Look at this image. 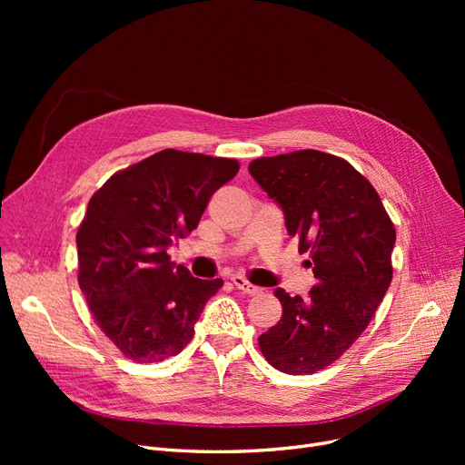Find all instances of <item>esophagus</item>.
<instances>
[{"instance_id":"34e87169","label":"esophagus","mask_w":465,"mask_h":465,"mask_svg":"<svg viewBox=\"0 0 465 465\" xmlns=\"http://www.w3.org/2000/svg\"><path fill=\"white\" fill-rule=\"evenodd\" d=\"M232 282H233V286H235L237 290H241L242 294H247V296H258V294H262V288H260V286H254L252 282H249L245 277H241V275H233V277H232Z\"/></svg>"}]
</instances>
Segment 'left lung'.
Here are the masks:
<instances>
[{
	"instance_id": "8db88e82",
	"label": "left lung",
	"mask_w": 465,
	"mask_h": 465,
	"mask_svg": "<svg viewBox=\"0 0 465 465\" xmlns=\"http://www.w3.org/2000/svg\"><path fill=\"white\" fill-rule=\"evenodd\" d=\"M249 171L284 213L316 279L307 300L275 290L282 316L258 337L260 351L282 373H314L373 319L392 281L396 230L371 183L337 156L307 149L258 158Z\"/></svg>"
}]
</instances>
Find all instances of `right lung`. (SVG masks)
Instances as JSON below:
<instances>
[{
  "mask_svg": "<svg viewBox=\"0 0 465 465\" xmlns=\"http://www.w3.org/2000/svg\"><path fill=\"white\" fill-rule=\"evenodd\" d=\"M239 163L165 149L114 173L77 232L79 286L97 326L139 363L179 354L223 279H195L167 249L198 228Z\"/></svg>",
  "mask_w": 465,
  "mask_h": 465,
  "instance_id": "right-lung-1",
  "label": "right lung"
}]
</instances>
